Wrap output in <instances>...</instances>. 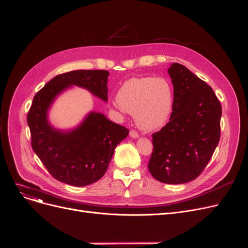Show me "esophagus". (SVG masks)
Segmentation results:
<instances>
[{
  "instance_id": "34e87169",
  "label": "esophagus",
  "mask_w": 248,
  "mask_h": 248,
  "mask_svg": "<svg viewBox=\"0 0 248 248\" xmlns=\"http://www.w3.org/2000/svg\"><path fill=\"white\" fill-rule=\"evenodd\" d=\"M130 136H131V138H133V139H137V138H138V137H139L138 133L133 131V130L130 132Z\"/></svg>"
}]
</instances>
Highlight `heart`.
I'll list each match as a JSON object with an SVG mask.
<instances>
[{
	"label": "heart",
	"instance_id": "b5f03b06",
	"mask_svg": "<svg viewBox=\"0 0 248 248\" xmlns=\"http://www.w3.org/2000/svg\"><path fill=\"white\" fill-rule=\"evenodd\" d=\"M113 105L133 114L140 129L158 130L172 113V86L166 78H132L118 90Z\"/></svg>",
	"mask_w": 248,
	"mask_h": 248
}]
</instances>
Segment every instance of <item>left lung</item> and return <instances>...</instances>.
Here are the masks:
<instances>
[{"mask_svg": "<svg viewBox=\"0 0 248 248\" xmlns=\"http://www.w3.org/2000/svg\"><path fill=\"white\" fill-rule=\"evenodd\" d=\"M168 72L172 113L152 135L148 170L155 180L176 185L196 179L212 158L219 141L222 106L213 89L186 66L172 63Z\"/></svg>", "mask_w": 248, "mask_h": 248, "instance_id": "obj_1", "label": "left lung"}]
</instances>
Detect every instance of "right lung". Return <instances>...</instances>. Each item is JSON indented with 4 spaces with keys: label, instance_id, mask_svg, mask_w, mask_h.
Wrapping results in <instances>:
<instances>
[{
    "label": "right lung",
    "instance_id": "right-lung-1",
    "mask_svg": "<svg viewBox=\"0 0 248 248\" xmlns=\"http://www.w3.org/2000/svg\"><path fill=\"white\" fill-rule=\"evenodd\" d=\"M108 77L107 70L62 73L36 93L27 113L34 153L51 175L65 184L82 187L102 178L115 147L126 138L129 130L94 110L77 126L59 130L51 124L49 110L56 98L72 86L86 89L107 102Z\"/></svg>",
    "mask_w": 248,
    "mask_h": 248
}]
</instances>
